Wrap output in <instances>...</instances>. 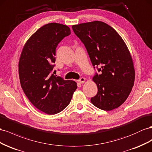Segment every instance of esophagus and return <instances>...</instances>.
<instances>
[{
  "label": "esophagus",
  "instance_id": "34e87169",
  "mask_svg": "<svg viewBox=\"0 0 152 152\" xmlns=\"http://www.w3.org/2000/svg\"><path fill=\"white\" fill-rule=\"evenodd\" d=\"M85 77H81V78H80V80H77V81H78L80 83H81V84L83 83L84 82H85Z\"/></svg>",
  "mask_w": 152,
  "mask_h": 152
}]
</instances>
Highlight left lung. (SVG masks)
<instances>
[{
	"instance_id": "8db88e82",
	"label": "left lung",
	"mask_w": 152,
	"mask_h": 152,
	"mask_svg": "<svg viewBox=\"0 0 152 152\" xmlns=\"http://www.w3.org/2000/svg\"><path fill=\"white\" fill-rule=\"evenodd\" d=\"M72 28L84 44L94 69L96 67L100 72L93 77L98 92L91 102L105 111L118 107L126 101L135 79L126 44L113 28L102 21L75 25Z\"/></svg>"
}]
</instances>
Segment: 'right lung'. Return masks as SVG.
<instances>
[{
	"label": "right lung",
	"mask_w": 152,
	"mask_h": 152,
	"mask_svg": "<svg viewBox=\"0 0 152 152\" xmlns=\"http://www.w3.org/2000/svg\"><path fill=\"white\" fill-rule=\"evenodd\" d=\"M71 34L67 25L48 23L31 36L22 50L18 64L21 86L28 100L38 110L55 115L70 103L77 83L52 74L55 50Z\"/></svg>",
	"instance_id": "1"
}]
</instances>
